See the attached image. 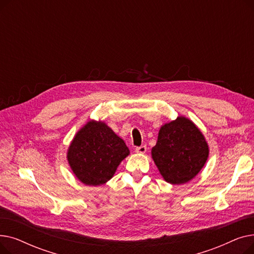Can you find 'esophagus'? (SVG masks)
Segmentation results:
<instances>
[{"mask_svg":"<svg viewBox=\"0 0 254 254\" xmlns=\"http://www.w3.org/2000/svg\"><path fill=\"white\" fill-rule=\"evenodd\" d=\"M146 149H147V147H146L145 145H142V146H139V147H136V149H135V151L137 152V153H145L146 152Z\"/></svg>","mask_w":254,"mask_h":254,"instance_id":"34e87169","label":"esophagus"}]
</instances>
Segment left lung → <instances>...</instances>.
<instances>
[{
    "mask_svg": "<svg viewBox=\"0 0 254 254\" xmlns=\"http://www.w3.org/2000/svg\"><path fill=\"white\" fill-rule=\"evenodd\" d=\"M151 154L167 182L182 184L194 178L202 170L209 147L204 135L191 120L179 116L159 129Z\"/></svg>",
    "mask_w": 254,
    "mask_h": 254,
    "instance_id": "8db88e82",
    "label": "left lung"
}]
</instances>
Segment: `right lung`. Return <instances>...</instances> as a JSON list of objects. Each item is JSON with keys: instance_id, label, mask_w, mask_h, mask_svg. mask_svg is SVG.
I'll return each mask as SVG.
<instances>
[{"instance_id": "right-lung-1", "label": "right lung", "mask_w": 254, "mask_h": 254, "mask_svg": "<svg viewBox=\"0 0 254 254\" xmlns=\"http://www.w3.org/2000/svg\"><path fill=\"white\" fill-rule=\"evenodd\" d=\"M128 154L125 141L108 126L91 120L77 132L66 157L80 181L97 186L109 181Z\"/></svg>"}]
</instances>
